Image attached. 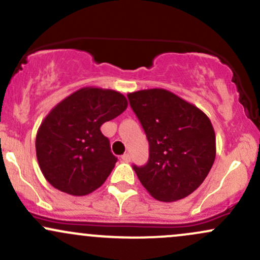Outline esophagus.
Masks as SVG:
<instances>
[{
  "instance_id": "1",
  "label": "esophagus",
  "mask_w": 260,
  "mask_h": 260,
  "mask_svg": "<svg viewBox=\"0 0 260 260\" xmlns=\"http://www.w3.org/2000/svg\"><path fill=\"white\" fill-rule=\"evenodd\" d=\"M122 160L124 162H129L131 161V154L129 153H125L122 155Z\"/></svg>"
}]
</instances>
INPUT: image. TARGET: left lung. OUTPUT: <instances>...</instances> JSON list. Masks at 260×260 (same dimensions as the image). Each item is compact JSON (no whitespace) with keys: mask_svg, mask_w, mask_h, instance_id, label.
I'll return each mask as SVG.
<instances>
[{"mask_svg":"<svg viewBox=\"0 0 260 260\" xmlns=\"http://www.w3.org/2000/svg\"><path fill=\"white\" fill-rule=\"evenodd\" d=\"M149 142V159L133 165L139 181L154 199L178 201L206 179L216 158V136L200 108L164 88L128 93Z\"/></svg>","mask_w":260,"mask_h":260,"instance_id":"obj_1","label":"left lung"}]
</instances>
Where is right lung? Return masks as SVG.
Wrapping results in <instances>:
<instances>
[{"label":"right lung","instance_id":"1","mask_svg":"<svg viewBox=\"0 0 260 260\" xmlns=\"http://www.w3.org/2000/svg\"><path fill=\"white\" fill-rule=\"evenodd\" d=\"M127 106V99L118 91L82 87L48 113L37 132L36 152L51 186L85 196L106 181L117 158L100 127Z\"/></svg>","mask_w":260,"mask_h":260}]
</instances>
